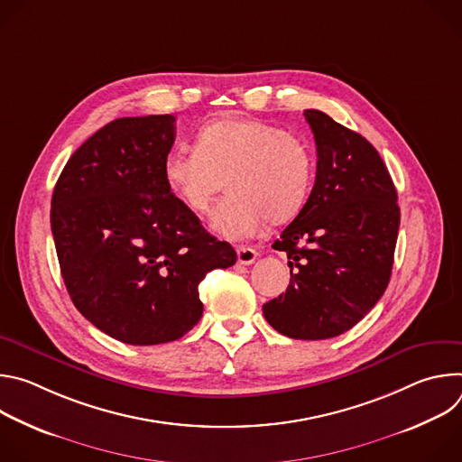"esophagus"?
I'll return each instance as SVG.
<instances>
[{"mask_svg": "<svg viewBox=\"0 0 462 462\" xmlns=\"http://www.w3.org/2000/svg\"><path fill=\"white\" fill-rule=\"evenodd\" d=\"M237 263L239 265H252V263L257 259V252L250 246H237Z\"/></svg>", "mask_w": 462, "mask_h": 462, "instance_id": "1", "label": "esophagus"}]
</instances>
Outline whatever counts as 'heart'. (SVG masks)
I'll use <instances>...</instances> for the list:
<instances>
[{
  "instance_id": "1",
  "label": "heart",
  "mask_w": 462,
  "mask_h": 462,
  "mask_svg": "<svg viewBox=\"0 0 462 462\" xmlns=\"http://www.w3.org/2000/svg\"><path fill=\"white\" fill-rule=\"evenodd\" d=\"M170 191L195 214H205L226 179L228 197L212 214V230L226 239L259 232L263 223L294 219L314 179L310 148L282 127L255 118L208 122L197 148H171L162 161Z\"/></svg>"
}]
</instances>
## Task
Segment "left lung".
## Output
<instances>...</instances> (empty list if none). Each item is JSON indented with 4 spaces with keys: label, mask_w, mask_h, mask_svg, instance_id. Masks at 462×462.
Here are the masks:
<instances>
[{
    "label": "left lung",
    "mask_w": 462,
    "mask_h": 462,
    "mask_svg": "<svg viewBox=\"0 0 462 462\" xmlns=\"http://www.w3.org/2000/svg\"><path fill=\"white\" fill-rule=\"evenodd\" d=\"M303 115L316 143V180L301 212L273 245L291 259V283L263 305V314L289 338L327 340L349 331L382 298L401 208L369 141L323 111Z\"/></svg>",
    "instance_id": "left-lung-1"
}]
</instances>
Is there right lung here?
<instances>
[{
    "mask_svg": "<svg viewBox=\"0 0 462 462\" xmlns=\"http://www.w3.org/2000/svg\"><path fill=\"white\" fill-rule=\"evenodd\" d=\"M175 116L116 118L68 161L51 228L75 307L129 346L179 340L201 319L199 283L237 255L170 191L162 161Z\"/></svg>",
    "mask_w": 462,
    "mask_h": 462,
    "instance_id": "add662e5",
    "label": "right lung"
}]
</instances>
